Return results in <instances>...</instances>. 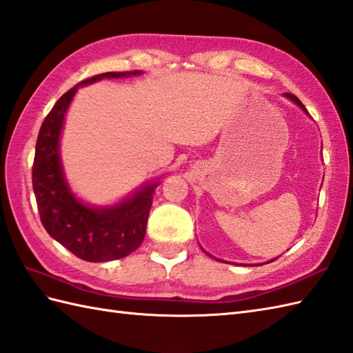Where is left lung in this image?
Segmentation results:
<instances>
[{
	"instance_id": "1",
	"label": "left lung",
	"mask_w": 353,
	"mask_h": 353,
	"mask_svg": "<svg viewBox=\"0 0 353 353\" xmlns=\"http://www.w3.org/2000/svg\"><path fill=\"white\" fill-rule=\"evenodd\" d=\"M284 96H285V97H289V99H290V101H293L294 103H296V105H299V106H301V108H302V110H304V111L307 112V110H305V106H304V105H302V102H301V101L298 99V97H296V96H294V94H292V93H284ZM210 257H212V256H210ZM219 261H221V260H219ZM270 261H272V260H270Z\"/></svg>"
}]
</instances>
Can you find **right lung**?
Returning <instances> with one entry per match:
<instances>
[{"label": "right lung", "mask_w": 353, "mask_h": 353, "mask_svg": "<svg viewBox=\"0 0 353 353\" xmlns=\"http://www.w3.org/2000/svg\"><path fill=\"white\" fill-rule=\"evenodd\" d=\"M139 73L106 72L81 81L57 101L39 130L32 162V190L40 221L49 236L85 261L96 263L123 259L141 245L158 183L143 186L132 196L111 208H88L81 203L65 183L60 162L59 141L64 114L78 87L103 78Z\"/></svg>", "instance_id": "obj_1"}]
</instances>
